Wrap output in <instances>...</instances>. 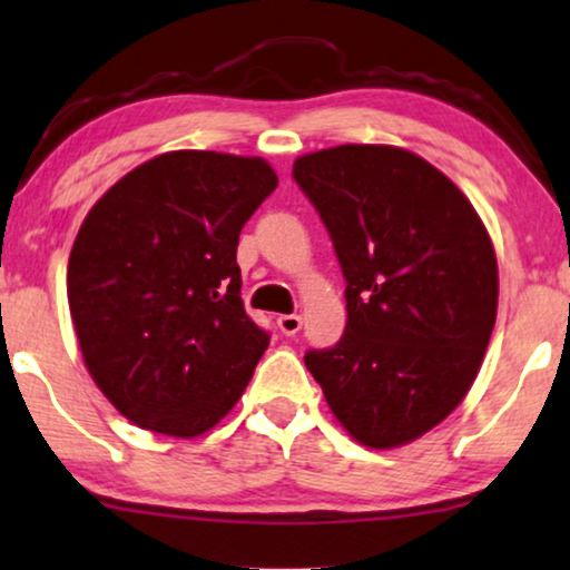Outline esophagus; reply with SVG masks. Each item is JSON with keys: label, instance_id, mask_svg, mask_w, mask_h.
<instances>
[{"label": "esophagus", "instance_id": "1", "mask_svg": "<svg viewBox=\"0 0 570 570\" xmlns=\"http://www.w3.org/2000/svg\"><path fill=\"white\" fill-rule=\"evenodd\" d=\"M277 327H279V332H283V335L293 337V335H298V332H301L303 320L298 314H283V316H277Z\"/></svg>", "mask_w": 570, "mask_h": 570}]
</instances>
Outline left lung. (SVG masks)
Masks as SVG:
<instances>
[{
  "instance_id": "left-lung-1",
  "label": "left lung",
  "mask_w": 570,
  "mask_h": 570,
  "mask_svg": "<svg viewBox=\"0 0 570 570\" xmlns=\"http://www.w3.org/2000/svg\"><path fill=\"white\" fill-rule=\"evenodd\" d=\"M345 277L340 343L303 361L361 445L438 426L474 384L498 314V258L469 198L397 146L345 144L295 159Z\"/></svg>"
}]
</instances>
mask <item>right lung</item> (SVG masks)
Wrapping results in <instances>:
<instances>
[{
  "instance_id": "right-lung-1",
  "label": "right lung",
  "mask_w": 570,
  "mask_h": 570,
  "mask_svg": "<svg viewBox=\"0 0 570 570\" xmlns=\"http://www.w3.org/2000/svg\"><path fill=\"white\" fill-rule=\"evenodd\" d=\"M277 188L258 157L169 151L117 180L68 264L88 374L140 430L198 438L238 403L269 335L240 301L243 225Z\"/></svg>"
}]
</instances>
